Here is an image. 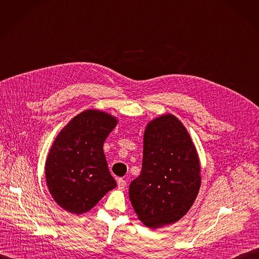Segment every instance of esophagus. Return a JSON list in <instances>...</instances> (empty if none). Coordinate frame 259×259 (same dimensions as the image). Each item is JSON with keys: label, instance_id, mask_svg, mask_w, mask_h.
<instances>
[{"label": "esophagus", "instance_id": "34e87169", "mask_svg": "<svg viewBox=\"0 0 259 259\" xmlns=\"http://www.w3.org/2000/svg\"><path fill=\"white\" fill-rule=\"evenodd\" d=\"M126 186H127L126 180H124L123 178L117 179V187H118L119 189H124Z\"/></svg>", "mask_w": 259, "mask_h": 259}]
</instances>
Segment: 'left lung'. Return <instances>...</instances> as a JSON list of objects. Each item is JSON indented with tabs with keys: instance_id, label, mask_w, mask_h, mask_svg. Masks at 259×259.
<instances>
[{
	"instance_id": "8db88e82",
	"label": "left lung",
	"mask_w": 259,
	"mask_h": 259,
	"mask_svg": "<svg viewBox=\"0 0 259 259\" xmlns=\"http://www.w3.org/2000/svg\"><path fill=\"white\" fill-rule=\"evenodd\" d=\"M200 173L197 150L180 120L171 114L153 119L144 135L142 173L129 186L137 217L150 228L179 221L197 198Z\"/></svg>"
}]
</instances>
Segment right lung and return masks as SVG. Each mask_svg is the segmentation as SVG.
I'll return each mask as SVG.
<instances>
[{"instance_id":"1","label":"right lung","mask_w":259,"mask_h":259,"mask_svg":"<svg viewBox=\"0 0 259 259\" xmlns=\"http://www.w3.org/2000/svg\"><path fill=\"white\" fill-rule=\"evenodd\" d=\"M116 118L99 110H85L58 134L46 162L49 191L63 209L81 214L111 191L116 182L103 152Z\"/></svg>"}]
</instances>
